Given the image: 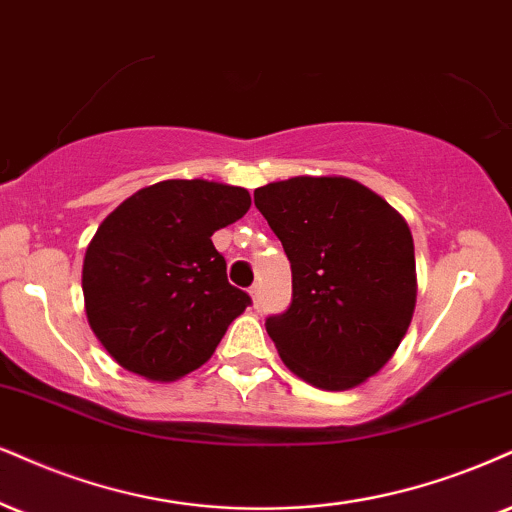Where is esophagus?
I'll return each mask as SVG.
<instances>
[{
    "label": "esophagus",
    "mask_w": 512,
    "mask_h": 512,
    "mask_svg": "<svg viewBox=\"0 0 512 512\" xmlns=\"http://www.w3.org/2000/svg\"><path fill=\"white\" fill-rule=\"evenodd\" d=\"M249 294H251V299H254V304H258V296H261V285H258V282H256V285H251Z\"/></svg>",
    "instance_id": "obj_1"
}]
</instances>
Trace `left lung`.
Masks as SVG:
<instances>
[{"label":"left lung","instance_id":"left-lung-1","mask_svg":"<svg viewBox=\"0 0 512 512\" xmlns=\"http://www.w3.org/2000/svg\"><path fill=\"white\" fill-rule=\"evenodd\" d=\"M292 266V304L266 318L289 370L351 389L394 356L415 308L413 237L399 213L349 178H292L254 192Z\"/></svg>","mask_w":512,"mask_h":512}]
</instances>
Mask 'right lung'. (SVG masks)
<instances>
[{
  "mask_svg": "<svg viewBox=\"0 0 512 512\" xmlns=\"http://www.w3.org/2000/svg\"><path fill=\"white\" fill-rule=\"evenodd\" d=\"M244 187L163 180L99 225L82 263L90 327L125 370L170 382L213 356L251 296L211 235L249 211Z\"/></svg>",
  "mask_w": 512,
  "mask_h": 512,
  "instance_id": "1",
  "label": "right lung"
}]
</instances>
